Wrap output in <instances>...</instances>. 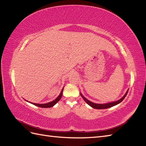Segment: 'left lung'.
<instances>
[{"label": "left lung", "instance_id": "left-lung-1", "mask_svg": "<svg viewBox=\"0 0 146 146\" xmlns=\"http://www.w3.org/2000/svg\"><path fill=\"white\" fill-rule=\"evenodd\" d=\"M128 91H129V90H127V91L126 92V93L125 94V95L123 96L122 98L121 99H119V100L116 101V102H110V103L104 104H99L93 103V102H92L88 100L87 99H86L85 97H84L81 93H80V95L82 96V98L83 99V100H85L88 105H89L90 106H91L92 108H95V109H106V108H110V107H113V106L119 104V103H121V102L123 99H124V98H125V96H127V94L128 93Z\"/></svg>", "mask_w": 146, "mask_h": 146}]
</instances>
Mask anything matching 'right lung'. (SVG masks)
Returning a JSON list of instances; mask_svg holds the SVG:
<instances>
[{"label":"right lung","mask_w":146,"mask_h":146,"mask_svg":"<svg viewBox=\"0 0 146 146\" xmlns=\"http://www.w3.org/2000/svg\"><path fill=\"white\" fill-rule=\"evenodd\" d=\"M63 89L64 88L62 89V90H61V92L60 95L57 97V98L54 100H53L52 102H48V103H47V104H35V103H31L32 104L35 105L37 106V107H41V108H50V107H52L53 106H54L61 99V97H62V94H63ZM28 102V101H27Z\"/></svg>","instance_id":"right-lung-1"}]
</instances>
